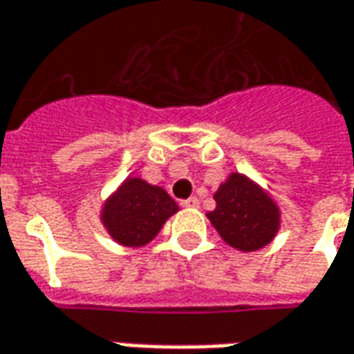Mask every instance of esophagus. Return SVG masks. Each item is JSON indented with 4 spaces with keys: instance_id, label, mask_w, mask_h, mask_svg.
Returning a JSON list of instances; mask_svg holds the SVG:
<instances>
[{
    "instance_id": "34e87169",
    "label": "esophagus",
    "mask_w": 354,
    "mask_h": 354,
    "mask_svg": "<svg viewBox=\"0 0 354 354\" xmlns=\"http://www.w3.org/2000/svg\"><path fill=\"white\" fill-rule=\"evenodd\" d=\"M181 205L183 207H198V205H200V200H198L196 196H192L189 198V200H183Z\"/></svg>"
}]
</instances>
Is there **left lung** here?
Listing matches in <instances>:
<instances>
[{
    "label": "left lung",
    "instance_id": "1",
    "mask_svg": "<svg viewBox=\"0 0 354 354\" xmlns=\"http://www.w3.org/2000/svg\"><path fill=\"white\" fill-rule=\"evenodd\" d=\"M213 198L217 205L207 213V219L229 245L240 252H255L277 236L280 207L245 175L230 173Z\"/></svg>",
    "mask_w": 354,
    "mask_h": 354
}]
</instances>
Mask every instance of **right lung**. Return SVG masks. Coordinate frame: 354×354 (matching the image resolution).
I'll return each instance as SVG.
<instances>
[{
    "label": "right lung",
    "instance_id": "1",
    "mask_svg": "<svg viewBox=\"0 0 354 354\" xmlns=\"http://www.w3.org/2000/svg\"><path fill=\"white\" fill-rule=\"evenodd\" d=\"M177 212L179 205L162 187L142 181L141 177H129L104 202L101 221L118 244L141 248Z\"/></svg>",
    "mask_w": 354,
    "mask_h": 354
}]
</instances>
